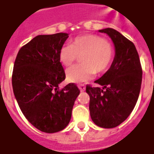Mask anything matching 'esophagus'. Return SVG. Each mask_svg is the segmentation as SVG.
<instances>
[{"label":"esophagus","mask_w":154,"mask_h":154,"mask_svg":"<svg viewBox=\"0 0 154 154\" xmlns=\"http://www.w3.org/2000/svg\"><path fill=\"white\" fill-rule=\"evenodd\" d=\"M79 89L80 91H85V85H79Z\"/></svg>","instance_id":"esophagus-1"}]
</instances>
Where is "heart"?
<instances>
[{
    "label": "heart",
    "mask_w": 154,
    "mask_h": 154,
    "mask_svg": "<svg viewBox=\"0 0 154 154\" xmlns=\"http://www.w3.org/2000/svg\"><path fill=\"white\" fill-rule=\"evenodd\" d=\"M81 55V65L66 70L67 80L71 83L89 81L96 73L106 71L114 58V47L104 38L87 34L74 38L69 45H63L59 52L60 61L65 66L72 65Z\"/></svg>",
    "instance_id": "1"
}]
</instances>
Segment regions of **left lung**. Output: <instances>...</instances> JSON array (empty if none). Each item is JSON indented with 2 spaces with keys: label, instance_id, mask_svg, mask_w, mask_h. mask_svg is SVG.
<instances>
[{
  "label": "left lung",
  "instance_id": "1",
  "mask_svg": "<svg viewBox=\"0 0 154 154\" xmlns=\"http://www.w3.org/2000/svg\"><path fill=\"white\" fill-rule=\"evenodd\" d=\"M112 39L114 61L104 75L95 80L102 86L86 85L89 112L94 123L112 128L122 124L134 109L141 89L143 70L134 44L112 28L99 30Z\"/></svg>",
  "mask_w": 154,
  "mask_h": 154
}]
</instances>
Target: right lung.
<instances>
[{
    "label": "right lung",
    "mask_w": 154,
    "mask_h": 154,
    "mask_svg": "<svg viewBox=\"0 0 154 154\" xmlns=\"http://www.w3.org/2000/svg\"><path fill=\"white\" fill-rule=\"evenodd\" d=\"M68 34L37 35L20 49L12 73L13 92L20 110L33 126L53 134L69 123L79 89L74 83L63 89L65 73L59 52Z\"/></svg>",
    "instance_id": "add662e5"
}]
</instances>
